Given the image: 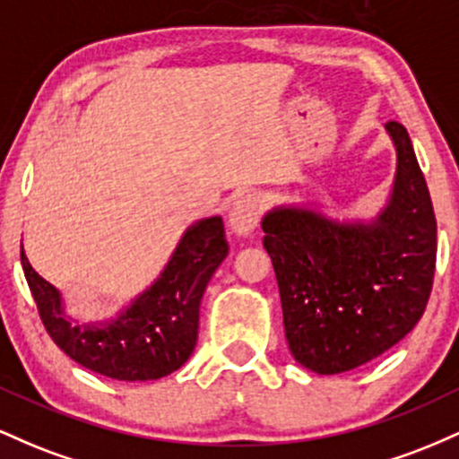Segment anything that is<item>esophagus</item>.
Masks as SVG:
<instances>
[{
    "instance_id": "34e87169",
    "label": "esophagus",
    "mask_w": 459,
    "mask_h": 459,
    "mask_svg": "<svg viewBox=\"0 0 459 459\" xmlns=\"http://www.w3.org/2000/svg\"><path fill=\"white\" fill-rule=\"evenodd\" d=\"M263 209H265V203H263V198L256 196V194H246V196L237 198L233 209H230L229 213L230 230L241 237L250 235L261 222Z\"/></svg>"
}]
</instances>
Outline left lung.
Returning <instances> with one entry per match:
<instances>
[{
    "instance_id": "8db88e82",
    "label": "left lung",
    "mask_w": 459,
    "mask_h": 459,
    "mask_svg": "<svg viewBox=\"0 0 459 459\" xmlns=\"http://www.w3.org/2000/svg\"><path fill=\"white\" fill-rule=\"evenodd\" d=\"M397 175L371 222H336L276 207L263 246L281 291L291 354L319 376L351 371L391 350L423 317L436 270V215L403 125L386 123Z\"/></svg>"
}]
</instances>
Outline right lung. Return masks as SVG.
Masks as SVG:
<instances>
[{
  "label": "right lung",
  "mask_w": 459,
  "mask_h": 459,
  "mask_svg": "<svg viewBox=\"0 0 459 459\" xmlns=\"http://www.w3.org/2000/svg\"><path fill=\"white\" fill-rule=\"evenodd\" d=\"M229 255L220 215L189 226L151 289L116 319L79 325L65 315L60 291L34 272L21 246L25 281L40 321L68 358L112 380L146 382L186 365L198 339V313L207 282Z\"/></svg>",
  "instance_id": "1"
}]
</instances>
